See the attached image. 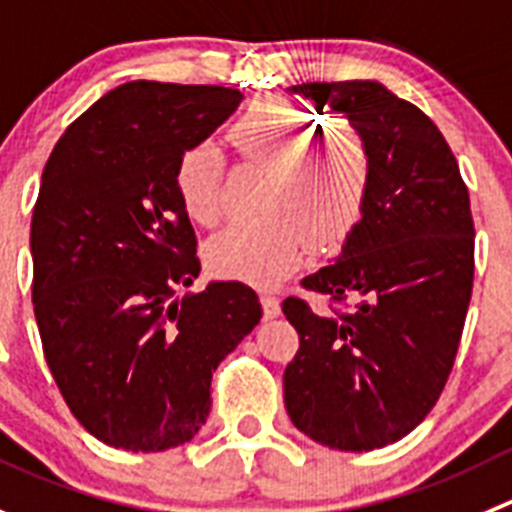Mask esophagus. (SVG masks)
<instances>
[{
  "mask_svg": "<svg viewBox=\"0 0 512 512\" xmlns=\"http://www.w3.org/2000/svg\"><path fill=\"white\" fill-rule=\"evenodd\" d=\"M260 300H262V313H265L267 321H270V318H278V315H280V300L275 298V295H270V293L262 295Z\"/></svg>",
  "mask_w": 512,
  "mask_h": 512,
  "instance_id": "34e87169",
  "label": "esophagus"
}]
</instances>
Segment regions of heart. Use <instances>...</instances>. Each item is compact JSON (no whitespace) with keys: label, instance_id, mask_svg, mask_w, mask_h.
Wrapping results in <instances>:
<instances>
[{"label":"heart","instance_id":"obj_1","mask_svg":"<svg viewBox=\"0 0 512 512\" xmlns=\"http://www.w3.org/2000/svg\"><path fill=\"white\" fill-rule=\"evenodd\" d=\"M234 151L270 166L262 202L265 214L237 219L207 245L212 272L252 285L283 280L305 260L310 240L321 250L338 247L364 212L371 159L353 128L315 133V118L285 100H265L229 131ZM222 161L212 143H197L176 164L174 184L191 222L219 217Z\"/></svg>","mask_w":512,"mask_h":512}]
</instances>
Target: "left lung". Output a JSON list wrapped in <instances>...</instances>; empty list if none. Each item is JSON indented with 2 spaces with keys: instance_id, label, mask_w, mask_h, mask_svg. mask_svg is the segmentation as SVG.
<instances>
[{
  "instance_id": "obj_1",
  "label": "left lung",
  "mask_w": 512,
  "mask_h": 512,
  "mask_svg": "<svg viewBox=\"0 0 512 512\" xmlns=\"http://www.w3.org/2000/svg\"><path fill=\"white\" fill-rule=\"evenodd\" d=\"M288 93L348 118L371 179L341 255L303 280L356 308L326 315L283 300L300 336L283 376L285 409L331 450H379L422 424L455 364L475 272L470 194L439 128L376 80Z\"/></svg>"
}]
</instances>
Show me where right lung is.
Returning a JSON list of instances; mask_svg holds the SVG:
<instances>
[{"instance_id":"1","label":"right lung","mask_w":512,"mask_h":512,"mask_svg":"<svg viewBox=\"0 0 512 512\" xmlns=\"http://www.w3.org/2000/svg\"><path fill=\"white\" fill-rule=\"evenodd\" d=\"M240 103L234 88L131 80L70 123L42 171L30 229L42 351L70 412L116 450L189 442L214 369L262 318L237 280L176 298L202 270L176 164Z\"/></svg>"}]
</instances>
